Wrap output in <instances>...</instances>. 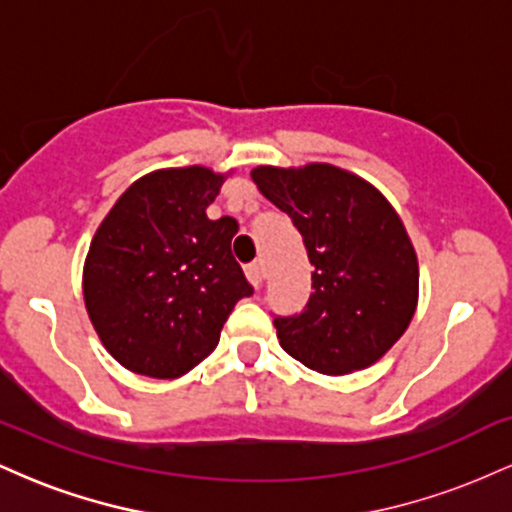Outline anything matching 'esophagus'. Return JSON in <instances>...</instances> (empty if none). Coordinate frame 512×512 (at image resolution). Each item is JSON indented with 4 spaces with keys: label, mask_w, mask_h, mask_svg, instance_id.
Segmentation results:
<instances>
[{
    "label": "esophagus",
    "mask_w": 512,
    "mask_h": 512,
    "mask_svg": "<svg viewBox=\"0 0 512 512\" xmlns=\"http://www.w3.org/2000/svg\"><path fill=\"white\" fill-rule=\"evenodd\" d=\"M248 279L255 289H262L264 284V264L262 262H252L248 267Z\"/></svg>",
    "instance_id": "esophagus-1"
}]
</instances>
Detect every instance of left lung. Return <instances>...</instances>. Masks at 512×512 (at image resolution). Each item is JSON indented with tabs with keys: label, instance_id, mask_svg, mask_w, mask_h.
I'll return each instance as SVG.
<instances>
[{
	"label": "left lung",
	"instance_id": "left-lung-1",
	"mask_svg": "<svg viewBox=\"0 0 512 512\" xmlns=\"http://www.w3.org/2000/svg\"><path fill=\"white\" fill-rule=\"evenodd\" d=\"M252 180L291 216L315 267L301 315L274 317L286 354L325 375L380 361L419 303V260L378 187L332 163L252 168Z\"/></svg>",
	"mask_w": 512,
	"mask_h": 512
}]
</instances>
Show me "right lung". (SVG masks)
I'll return each mask as SVG.
<instances>
[{"mask_svg": "<svg viewBox=\"0 0 512 512\" xmlns=\"http://www.w3.org/2000/svg\"><path fill=\"white\" fill-rule=\"evenodd\" d=\"M231 175L161 168L122 192L84 262L88 320L108 354L137 375L173 380L216 349L252 286L231 252L238 221L207 207Z\"/></svg>", "mask_w": 512, "mask_h": 512, "instance_id": "1", "label": "right lung"}]
</instances>
